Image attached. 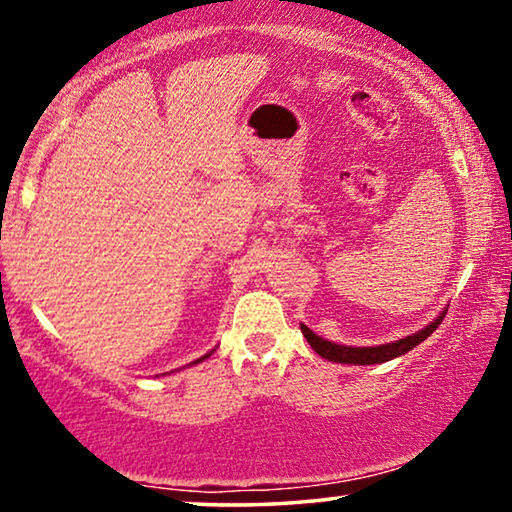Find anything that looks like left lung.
I'll list each match as a JSON object with an SVG mask.
<instances>
[{
	"label": "left lung",
	"mask_w": 512,
	"mask_h": 512,
	"mask_svg": "<svg viewBox=\"0 0 512 512\" xmlns=\"http://www.w3.org/2000/svg\"><path fill=\"white\" fill-rule=\"evenodd\" d=\"M447 314L443 310L436 319L431 321L429 326H424L422 331L408 335V338L387 342V345H377V347H347V345H335V342H328L324 338H319L317 333L310 331L305 324H300V331H303L305 340L310 342V347L324 359L333 361V363H354V366H373V363H384L396 359V356H403L405 352H410L412 347H417L419 342H424L429 335L436 331L440 326V321Z\"/></svg>",
	"instance_id": "1"
}]
</instances>
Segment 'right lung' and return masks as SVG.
Instances as JSON below:
<instances>
[{"label":"right lung","instance_id":"right-lung-1","mask_svg":"<svg viewBox=\"0 0 512 512\" xmlns=\"http://www.w3.org/2000/svg\"><path fill=\"white\" fill-rule=\"evenodd\" d=\"M207 356H212V352H209V354H205V356H202V359H198V361H193V363H200V361H205V359H207Z\"/></svg>","mask_w":512,"mask_h":512}]
</instances>
